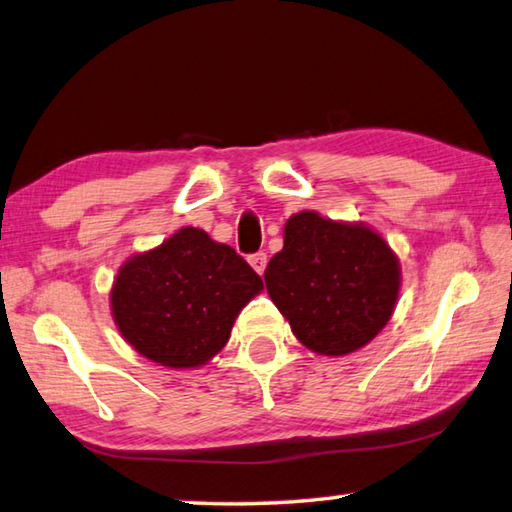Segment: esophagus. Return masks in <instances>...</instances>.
<instances>
[{"label":"esophagus","instance_id":"34e87169","mask_svg":"<svg viewBox=\"0 0 512 512\" xmlns=\"http://www.w3.org/2000/svg\"><path fill=\"white\" fill-rule=\"evenodd\" d=\"M249 265H252L258 274H263L265 267H267V254L265 252L252 254V256H249Z\"/></svg>","mask_w":512,"mask_h":512}]
</instances>
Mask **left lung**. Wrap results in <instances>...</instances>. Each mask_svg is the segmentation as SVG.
<instances>
[{"label":"left lung","instance_id":"left-lung-1","mask_svg":"<svg viewBox=\"0 0 512 512\" xmlns=\"http://www.w3.org/2000/svg\"><path fill=\"white\" fill-rule=\"evenodd\" d=\"M265 285L298 341L316 354L343 356L390 321L401 267L374 229L301 211L285 223V245L269 260Z\"/></svg>","mask_w":512,"mask_h":512}]
</instances>
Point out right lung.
Listing matches in <instances>:
<instances>
[{
  "label": "right lung",
  "mask_w": 512,
  "mask_h": 512,
  "mask_svg": "<svg viewBox=\"0 0 512 512\" xmlns=\"http://www.w3.org/2000/svg\"><path fill=\"white\" fill-rule=\"evenodd\" d=\"M260 289L263 278L229 245L182 227L120 267L111 312L142 356L176 370L198 368L223 350L236 316Z\"/></svg>",
  "instance_id": "right-lung-1"
}]
</instances>
